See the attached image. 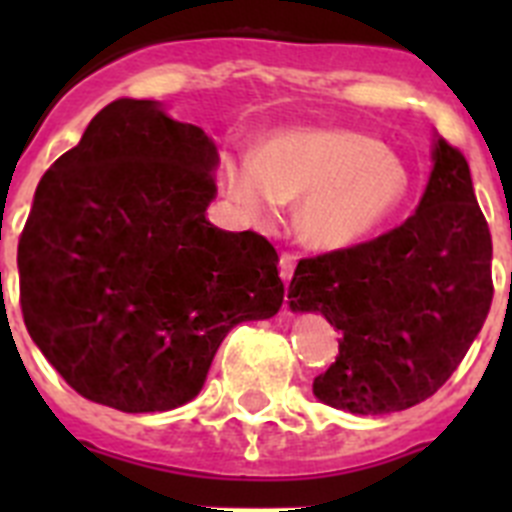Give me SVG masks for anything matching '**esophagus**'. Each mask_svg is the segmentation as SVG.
Returning a JSON list of instances; mask_svg holds the SVG:
<instances>
[{"label":"esophagus","mask_w":512,"mask_h":512,"mask_svg":"<svg viewBox=\"0 0 512 512\" xmlns=\"http://www.w3.org/2000/svg\"><path fill=\"white\" fill-rule=\"evenodd\" d=\"M295 264H297L295 253H282V259H279V277H282L284 284H289V279H292V274H295Z\"/></svg>","instance_id":"1"}]
</instances>
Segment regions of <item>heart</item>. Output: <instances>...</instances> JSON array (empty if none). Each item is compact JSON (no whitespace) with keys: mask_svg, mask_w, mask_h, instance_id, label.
I'll return each instance as SVG.
<instances>
[{"mask_svg":"<svg viewBox=\"0 0 512 512\" xmlns=\"http://www.w3.org/2000/svg\"><path fill=\"white\" fill-rule=\"evenodd\" d=\"M228 200L253 223H269L297 200L302 243L338 251L377 233L410 192V171L372 135L348 128H292L261 143L259 156L235 153L220 164Z\"/></svg>","mask_w":512,"mask_h":512,"instance_id":"b5f03b06","label":"heart"}]
</instances>
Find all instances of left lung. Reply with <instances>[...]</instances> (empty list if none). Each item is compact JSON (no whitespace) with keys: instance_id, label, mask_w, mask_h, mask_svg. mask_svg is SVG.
I'll return each instance as SVG.
<instances>
[{"instance_id":"8db88e82","label":"left lung","mask_w":512,"mask_h":512,"mask_svg":"<svg viewBox=\"0 0 512 512\" xmlns=\"http://www.w3.org/2000/svg\"><path fill=\"white\" fill-rule=\"evenodd\" d=\"M492 292V238L467 158L436 138L415 215L374 241L297 264L292 312H323L343 336L312 392L354 415L428 400L467 356Z\"/></svg>"}]
</instances>
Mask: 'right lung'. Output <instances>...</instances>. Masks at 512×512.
I'll list each match as a JSON object with an SVG mask.
<instances>
[{
    "label": "right lung",
    "instance_id": "obj_1",
    "mask_svg": "<svg viewBox=\"0 0 512 512\" xmlns=\"http://www.w3.org/2000/svg\"><path fill=\"white\" fill-rule=\"evenodd\" d=\"M217 161L205 130L125 97L40 179L17 246L22 318L81 397L179 408L230 328L282 307L274 246L205 217Z\"/></svg>",
    "mask_w": 512,
    "mask_h": 512
}]
</instances>
